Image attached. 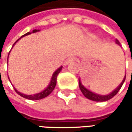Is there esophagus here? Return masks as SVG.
Segmentation results:
<instances>
[{
  "instance_id": "34e87169",
  "label": "esophagus",
  "mask_w": 132,
  "mask_h": 132,
  "mask_svg": "<svg viewBox=\"0 0 132 132\" xmlns=\"http://www.w3.org/2000/svg\"><path fill=\"white\" fill-rule=\"evenodd\" d=\"M75 61V58L74 57H69L68 59H67V60H66V64H69V63H72V62H74Z\"/></svg>"
}]
</instances>
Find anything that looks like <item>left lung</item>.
Returning a JSON list of instances; mask_svg holds the SVG:
<instances>
[{"label": "left lung", "mask_w": 132, "mask_h": 132, "mask_svg": "<svg viewBox=\"0 0 132 132\" xmlns=\"http://www.w3.org/2000/svg\"><path fill=\"white\" fill-rule=\"evenodd\" d=\"M116 43L119 46L120 45V43L118 40H116ZM125 77H126V75H125V77L122 80V82L119 84V86L116 89H114L112 92H110L109 94L108 95H98V94H96V93H94L92 91H90L89 89H88L87 88H86L82 84V82H81V79L79 78V89L81 90V92H82V94L84 95V96L92 101H95V102H105V101H108L109 99H111L112 98H113L120 90V89L121 88L123 83L125 82Z\"/></svg>", "instance_id": "left-lung-1"}]
</instances>
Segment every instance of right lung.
I'll return each mask as SVG.
<instances>
[{"label":"right lung","mask_w":132,"mask_h":132,"mask_svg":"<svg viewBox=\"0 0 132 132\" xmlns=\"http://www.w3.org/2000/svg\"><path fill=\"white\" fill-rule=\"evenodd\" d=\"M39 31H40V30H34L32 32H28V33L25 34L23 35L21 37H25V36L30 35V34H34V33H37V32H39ZM21 37H20V38H21ZM20 39H18V40H16V41L13 43V46H14V44H15L18 40H20ZM8 56H9V55H8ZM7 61H8V58H7ZM62 69H63V66H60V68H58V69L53 72V76H52V77H51L50 82L49 85L47 86V87H46L44 90H43L42 92H39V93L34 94V95H25V94H23V93H21V92H18L15 88H14V89H15V91H16V92L18 95H20V96H22V97H23V98H27V99H30V100H39V99H42V98H46V96H48L51 92L53 91V89H54V88H55V86H56V78H57V76H58V74L61 72ZM9 80H10V79H9Z\"/></svg>","instance_id":"add662e5"}]
</instances>
